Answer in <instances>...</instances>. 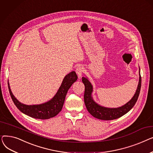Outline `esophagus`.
<instances>
[{
	"label": "esophagus",
	"mask_w": 153,
	"mask_h": 153,
	"mask_svg": "<svg viewBox=\"0 0 153 153\" xmlns=\"http://www.w3.org/2000/svg\"><path fill=\"white\" fill-rule=\"evenodd\" d=\"M76 73H77V74L79 78H81V77L82 76V74H83V72H84V69H83V68L81 67V66H79V67H77V68H76Z\"/></svg>",
	"instance_id": "esophagus-1"
}]
</instances>
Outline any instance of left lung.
I'll list each match as a JSON object with an SVG mask.
<instances>
[{
	"label": "left lung",
	"mask_w": 153,
	"mask_h": 153,
	"mask_svg": "<svg viewBox=\"0 0 153 153\" xmlns=\"http://www.w3.org/2000/svg\"><path fill=\"white\" fill-rule=\"evenodd\" d=\"M82 81L85 85V92L84 99L85 107L88 111L95 118L103 120H111L118 118L128 113L135 105V103L139 97L141 86V77L140 72V79L137 90L133 98L126 103L125 105L119 108H110L99 105L92 99L91 94L92 92V86L87 77H82Z\"/></svg>",
	"instance_id": "1"
}]
</instances>
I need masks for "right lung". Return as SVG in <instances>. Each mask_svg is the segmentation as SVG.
Listing matches in <instances>:
<instances>
[{"label": "right lung", "mask_w": 153, "mask_h": 153, "mask_svg": "<svg viewBox=\"0 0 153 153\" xmlns=\"http://www.w3.org/2000/svg\"><path fill=\"white\" fill-rule=\"evenodd\" d=\"M77 79L75 71H72L64 78L61 85L54 97L49 102L40 105H27L19 102L12 94L8 82V87L11 98L17 107L22 113L32 118L37 119H49L58 115L62 110L66 95L72 84Z\"/></svg>", "instance_id": "1"}]
</instances>
